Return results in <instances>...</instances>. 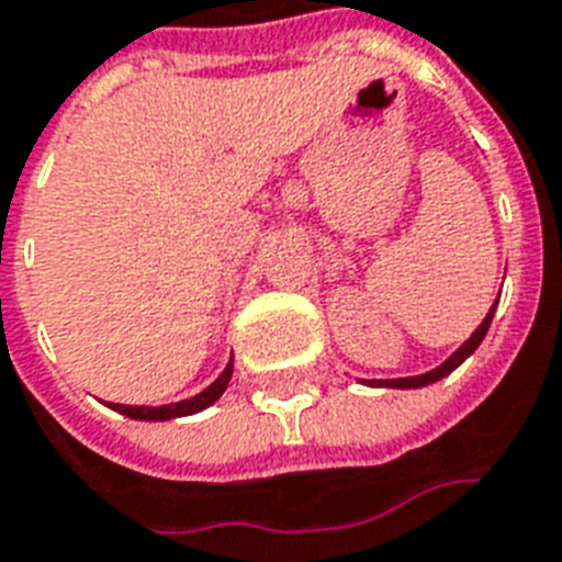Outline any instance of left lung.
<instances>
[{
	"label": "left lung",
	"instance_id": "1",
	"mask_svg": "<svg viewBox=\"0 0 562 562\" xmlns=\"http://www.w3.org/2000/svg\"><path fill=\"white\" fill-rule=\"evenodd\" d=\"M495 304H498V302H495ZM495 304H493V311L486 313V319L481 322V325H477L475 334H472V337H469V340L463 342V346H460V349L454 351V355H451V358H448L446 363H442V367L430 369V372H425V375H416V378H395V381H372V384L398 386V390H416V386L434 384V381H439V378H446L448 372H454V369H458L460 363H463V360H467L469 355H472V351H475L477 346H481V340H484V337H486V330H490V322H493Z\"/></svg>",
	"mask_w": 562,
	"mask_h": 562
}]
</instances>
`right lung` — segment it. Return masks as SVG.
Masks as SVG:
<instances>
[{"label":"right lung","mask_w":562,"mask_h":562,"mask_svg":"<svg viewBox=\"0 0 562 562\" xmlns=\"http://www.w3.org/2000/svg\"><path fill=\"white\" fill-rule=\"evenodd\" d=\"M232 372L234 367L228 363V369L222 372L216 381H213L204 393H199L195 398H187V402H178V404H164V407H132V404H111L114 411L125 413V416H132V419H149V422H158V419H176V416H190V413H199L204 411L207 404H213L216 398L222 395V390L228 386L232 381Z\"/></svg>","instance_id":"1"}]
</instances>
